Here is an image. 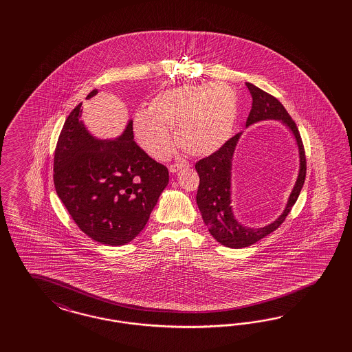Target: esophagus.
<instances>
[{
    "label": "esophagus",
    "instance_id": "obj_1",
    "mask_svg": "<svg viewBox=\"0 0 352 352\" xmlns=\"http://www.w3.org/2000/svg\"><path fill=\"white\" fill-rule=\"evenodd\" d=\"M184 168H188V165L187 164H174V165H170L169 166V171L170 173H178V171L182 170V169H184Z\"/></svg>",
    "mask_w": 352,
    "mask_h": 352
}]
</instances>
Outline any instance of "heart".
I'll return each mask as SVG.
<instances>
[{
	"label": "heart",
	"mask_w": 352,
	"mask_h": 352,
	"mask_svg": "<svg viewBox=\"0 0 352 352\" xmlns=\"http://www.w3.org/2000/svg\"><path fill=\"white\" fill-rule=\"evenodd\" d=\"M239 112L234 90L226 84L184 85L165 90L133 118L134 135L142 149L155 160L170 155L175 129L181 148L196 157L209 156L232 134Z\"/></svg>",
	"instance_id": "b5f03b06"
}]
</instances>
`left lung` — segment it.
<instances>
[{"label": "left lung", "instance_id": "1", "mask_svg": "<svg viewBox=\"0 0 352 352\" xmlns=\"http://www.w3.org/2000/svg\"><path fill=\"white\" fill-rule=\"evenodd\" d=\"M245 85L253 99L250 113L246 118L245 128L262 121H280L296 140L298 148L299 169L283 213L275 221L263 227H250L239 221L232 206V161L243 131L227 140L223 147L214 152L213 155L196 162L195 168L200 177L196 203L203 217L204 223L206 224L209 232L219 244L232 249L253 245L277 230L297 201L306 178L305 149L296 122L275 96H270L250 82H245Z\"/></svg>", "mask_w": 352, "mask_h": 352}]
</instances>
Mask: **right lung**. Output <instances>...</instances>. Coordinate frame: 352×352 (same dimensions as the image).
Listing matches in <instances>:
<instances>
[{"instance_id": "1", "label": "right lung", "mask_w": 352, "mask_h": 352, "mask_svg": "<svg viewBox=\"0 0 352 352\" xmlns=\"http://www.w3.org/2000/svg\"><path fill=\"white\" fill-rule=\"evenodd\" d=\"M99 93L90 91L86 99ZM82 103L69 113L54 156L55 191L78 228L100 244L125 245L147 224L169 171L133 140V120L113 139L87 129Z\"/></svg>"}]
</instances>
